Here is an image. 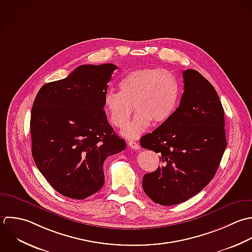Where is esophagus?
<instances>
[{
	"instance_id": "obj_1",
	"label": "esophagus",
	"mask_w": 252,
	"mask_h": 252,
	"mask_svg": "<svg viewBox=\"0 0 252 252\" xmlns=\"http://www.w3.org/2000/svg\"><path fill=\"white\" fill-rule=\"evenodd\" d=\"M128 146L130 147V148H132V149H134V150H138V149H140V146L138 145V143H136V142H134V141H128Z\"/></svg>"
}]
</instances>
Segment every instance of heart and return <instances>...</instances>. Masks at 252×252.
<instances>
[{"label": "heart", "instance_id": "1", "mask_svg": "<svg viewBox=\"0 0 252 252\" xmlns=\"http://www.w3.org/2000/svg\"><path fill=\"white\" fill-rule=\"evenodd\" d=\"M120 92L105 93L103 107L112 126L122 128L129 120L133 106L137 114L123 129L128 139L140 136L153 123L161 126L175 115L181 101V84L174 73L159 67L132 70L119 83Z\"/></svg>", "mask_w": 252, "mask_h": 252}]
</instances>
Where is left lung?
I'll return each instance as SVG.
<instances>
[{
	"instance_id": "left-lung-1",
	"label": "left lung",
	"mask_w": 252,
	"mask_h": 252,
	"mask_svg": "<svg viewBox=\"0 0 252 252\" xmlns=\"http://www.w3.org/2000/svg\"><path fill=\"white\" fill-rule=\"evenodd\" d=\"M184 93L173 118L140 139L161 153L162 166L146 174L143 190L170 206L200 192L214 178L227 147L224 109L213 85L198 71H183Z\"/></svg>"
}]
</instances>
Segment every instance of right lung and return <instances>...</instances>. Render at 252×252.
Wrapping results in <instances>:
<instances>
[{"label":"right lung","instance_id":"1","mask_svg":"<svg viewBox=\"0 0 252 252\" xmlns=\"http://www.w3.org/2000/svg\"><path fill=\"white\" fill-rule=\"evenodd\" d=\"M118 66L82 64L61 80L43 85L30 119L32 156L62 195L84 199L101 189L103 164L126 143L109 125L103 103Z\"/></svg>","mask_w":252,"mask_h":252}]
</instances>
